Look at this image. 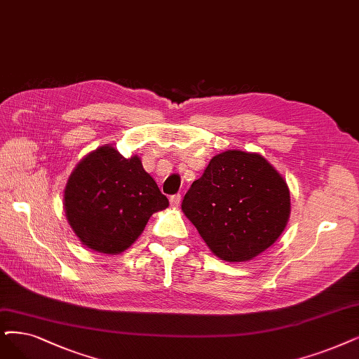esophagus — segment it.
Listing matches in <instances>:
<instances>
[{
    "label": "esophagus",
    "mask_w": 359,
    "mask_h": 359,
    "mask_svg": "<svg viewBox=\"0 0 359 359\" xmlns=\"http://www.w3.org/2000/svg\"><path fill=\"white\" fill-rule=\"evenodd\" d=\"M169 202H170V206L178 208V206H180V203H181V194H174V196H170Z\"/></svg>",
    "instance_id": "34e87169"
}]
</instances>
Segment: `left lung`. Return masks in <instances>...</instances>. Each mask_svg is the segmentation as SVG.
Here are the masks:
<instances>
[{"label": "left lung", "mask_w": 359, "mask_h": 359, "mask_svg": "<svg viewBox=\"0 0 359 359\" xmlns=\"http://www.w3.org/2000/svg\"><path fill=\"white\" fill-rule=\"evenodd\" d=\"M208 248L226 262H246L274 245L290 217L287 182L257 153L213 156L182 200Z\"/></svg>", "instance_id": "obj_1"}]
</instances>
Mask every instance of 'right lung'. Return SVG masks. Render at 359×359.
<instances>
[{
  "instance_id": "1",
  "label": "right lung",
  "mask_w": 359,
  "mask_h": 359,
  "mask_svg": "<svg viewBox=\"0 0 359 359\" xmlns=\"http://www.w3.org/2000/svg\"><path fill=\"white\" fill-rule=\"evenodd\" d=\"M63 200L66 218L82 245L107 255L126 250L151 215L169 206L140 157L126 159L111 146L98 147L76 165Z\"/></svg>"
}]
</instances>
